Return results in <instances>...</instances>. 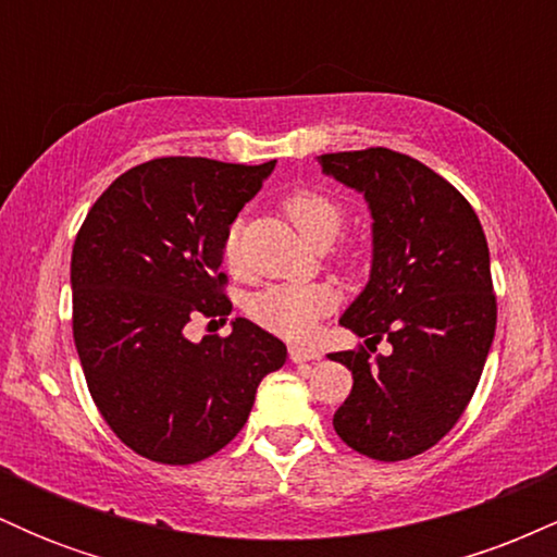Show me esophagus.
Wrapping results in <instances>:
<instances>
[{
  "label": "esophagus",
  "mask_w": 557,
  "mask_h": 557,
  "mask_svg": "<svg viewBox=\"0 0 557 557\" xmlns=\"http://www.w3.org/2000/svg\"><path fill=\"white\" fill-rule=\"evenodd\" d=\"M322 359V350L314 345H290V361L293 363H306V361H319Z\"/></svg>",
  "instance_id": "esophagus-1"
}]
</instances>
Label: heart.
Returning a JSON list of instances; mask_svg holds the SVG:
<instances>
[{"label": "heart", "instance_id": "1", "mask_svg": "<svg viewBox=\"0 0 557 557\" xmlns=\"http://www.w3.org/2000/svg\"><path fill=\"white\" fill-rule=\"evenodd\" d=\"M283 209L298 233L317 246L335 240L345 222L341 203L317 188L293 190L285 198ZM222 259H225L227 270L235 272L240 267L238 225L230 227L222 240ZM343 259H350V253L343 251ZM332 309H335V290L324 283L270 285L248 300V314L257 319L261 327L283 337L311 335L319 319L330 314Z\"/></svg>", "mask_w": 557, "mask_h": 557}]
</instances>
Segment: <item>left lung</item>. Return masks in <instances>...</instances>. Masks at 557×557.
Segmentation results:
<instances>
[{
	"label": "left lung",
	"mask_w": 557,
	"mask_h": 557,
	"mask_svg": "<svg viewBox=\"0 0 557 557\" xmlns=\"http://www.w3.org/2000/svg\"><path fill=\"white\" fill-rule=\"evenodd\" d=\"M372 212V272L341 317L363 337L330 354L354 374L335 411L341 440L374 461H406L456 426L495 337L490 248L471 203L419 159L376 146L319 157ZM387 339L394 350L373 356Z\"/></svg>",
	"instance_id": "obj_1"
}]
</instances>
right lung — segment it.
I'll use <instances>...</instances> for the list:
<instances>
[{"mask_svg": "<svg viewBox=\"0 0 557 557\" xmlns=\"http://www.w3.org/2000/svg\"><path fill=\"white\" fill-rule=\"evenodd\" d=\"M274 162L162 157L123 172L73 246V337L88 393L138 456L188 466L246 424L283 341L238 317L227 337H185L190 319L233 311L222 240Z\"/></svg>", "mask_w": 557, "mask_h": 557, "instance_id": "right-lung-1", "label": "right lung"}]
</instances>
